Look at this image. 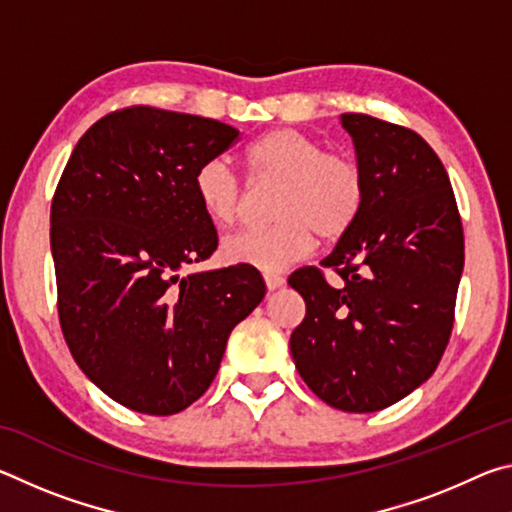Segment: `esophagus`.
I'll use <instances>...</instances> for the list:
<instances>
[{
    "mask_svg": "<svg viewBox=\"0 0 512 512\" xmlns=\"http://www.w3.org/2000/svg\"><path fill=\"white\" fill-rule=\"evenodd\" d=\"M264 282H266L268 291H275V289H280L282 284H284V277L280 273H264Z\"/></svg>",
    "mask_w": 512,
    "mask_h": 512,
    "instance_id": "obj_1",
    "label": "esophagus"
}]
</instances>
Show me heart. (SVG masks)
I'll return each instance as SVG.
<instances>
[{
  "mask_svg": "<svg viewBox=\"0 0 512 512\" xmlns=\"http://www.w3.org/2000/svg\"><path fill=\"white\" fill-rule=\"evenodd\" d=\"M250 180L280 183L275 223L241 230L223 241L232 264L280 271L307 257L316 244L348 235L366 203V173L348 153L327 151L318 137L296 128H273L241 153ZM194 194L207 219L235 225L246 210V189L223 160H205L194 171Z\"/></svg>",
  "mask_w": 512,
  "mask_h": 512,
  "instance_id": "1",
  "label": "heart"
}]
</instances>
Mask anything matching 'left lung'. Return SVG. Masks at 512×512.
Returning <instances> with one entry per match:
<instances>
[{
    "label": "left lung",
    "instance_id": "1",
    "mask_svg": "<svg viewBox=\"0 0 512 512\" xmlns=\"http://www.w3.org/2000/svg\"><path fill=\"white\" fill-rule=\"evenodd\" d=\"M366 203L320 266L289 284L305 298L291 354L305 384L329 406L372 413L424 384L449 343L465 241L452 183L436 151L391 121L345 112Z\"/></svg>",
    "mask_w": 512,
    "mask_h": 512
}]
</instances>
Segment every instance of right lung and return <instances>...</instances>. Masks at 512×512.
Masks as SVG:
<instances>
[{
	"mask_svg": "<svg viewBox=\"0 0 512 512\" xmlns=\"http://www.w3.org/2000/svg\"><path fill=\"white\" fill-rule=\"evenodd\" d=\"M223 121L151 106L110 112L76 144L51 201L58 318L74 361L149 415L196 402L225 343L266 293L253 266L180 275L219 239L194 171L228 151Z\"/></svg>",
	"mask_w": 512,
	"mask_h": 512,
	"instance_id": "1",
	"label": "right lung"
}]
</instances>
